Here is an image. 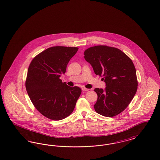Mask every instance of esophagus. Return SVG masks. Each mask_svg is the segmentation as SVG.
I'll return each mask as SVG.
<instances>
[{"mask_svg": "<svg viewBox=\"0 0 160 160\" xmlns=\"http://www.w3.org/2000/svg\"><path fill=\"white\" fill-rule=\"evenodd\" d=\"M82 90H83V91H88V90H89V89H87L86 88H82Z\"/></svg>", "mask_w": 160, "mask_h": 160, "instance_id": "esophagus-1", "label": "esophagus"}]
</instances>
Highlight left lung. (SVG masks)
Segmentation results:
<instances>
[{"mask_svg":"<svg viewBox=\"0 0 160 160\" xmlns=\"http://www.w3.org/2000/svg\"><path fill=\"white\" fill-rule=\"evenodd\" d=\"M84 58L95 73L106 83L105 90L96 88L94 108L105 117H114L128 107L138 89V80L132 59L121 50L105 45L90 47Z\"/></svg>","mask_w":160,"mask_h":160,"instance_id":"left-lung-1","label":"left lung"}]
</instances>
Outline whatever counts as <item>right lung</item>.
I'll return each mask as SVG.
<instances>
[{
  "label": "right lung",
  "instance_id": "right-lung-1",
  "mask_svg": "<svg viewBox=\"0 0 160 160\" xmlns=\"http://www.w3.org/2000/svg\"><path fill=\"white\" fill-rule=\"evenodd\" d=\"M78 49L53 46L36 55L28 67L26 81L28 95L38 112L52 120L70 115L82 93L80 88L68 86L59 78Z\"/></svg>",
  "mask_w": 160,
  "mask_h": 160
}]
</instances>
